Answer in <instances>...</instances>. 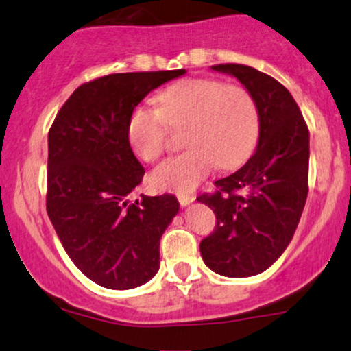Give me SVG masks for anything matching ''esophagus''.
Here are the masks:
<instances>
[{
	"mask_svg": "<svg viewBox=\"0 0 351 351\" xmlns=\"http://www.w3.org/2000/svg\"><path fill=\"white\" fill-rule=\"evenodd\" d=\"M177 199H179V204L182 205V207H187V205H191L192 202L195 200V195H193V193H179Z\"/></svg>",
	"mask_w": 351,
	"mask_h": 351,
	"instance_id": "1",
	"label": "esophagus"
}]
</instances>
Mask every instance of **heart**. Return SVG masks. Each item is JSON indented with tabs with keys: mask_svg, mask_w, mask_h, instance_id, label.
Instances as JSON below:
<instances>
[{
	"mask_svg": "<svg viewBox=\"0 0 351 351\" xmlns=\"http://www.w3.org/2000/svg\"><path fill=\"white\" fill-rule=\"evenodd\" d=\"M158 108L134 106L128 118V141L139 159L152 162L166 151L169 126L182 128L187 149L151 172L156 191L192 192L217 166H243L253 154L261 117L253 93L218 78H182L156 97Z\"/></svg>",
	"mask_w": 351,
	"mask_h": 351,
	"instance_id": "b5f03b06",
	"label": "heart"
}]
</instances>
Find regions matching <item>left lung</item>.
<instances>
[{
  "mask_svg": "<svg viewBox=\"0 0 351 351\" xmlns=\"http://www.w3.org/2000/svg\"><path fill=\"white\" fill-rule=\"evenodd\" d=\"M212 70L237 77L253 93L261 131L248 162L217 180V192L197 199L217 217L200 254L217 274L250 278L281 256L299 225L308 192V128L289 90L276 78L241 64Z\"/></svg>",
  "mask_w": 351,
  "mask_h": 351,
  "instance_id": "8db88e82",
  "label": "left lung"
}]
</instances>
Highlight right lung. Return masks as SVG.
Wrapping results in <instances>:
<instances>
[{
	"label": "right lung",
	"mask_w": 351,
	"mask_h": 351,
	"mask_svg": "<svg viewBox=\"0 0 351 351\" xmlns=\"http://www.w3.org/2000/svg\"><path fill=\"white\" fill-rule=\"evenodd\" d=\"M184 73H111L86 82L49 130L47 215L73 265L106 289H133L159 271L160 237L179 202L164 193L131 204L144 167L126 126L147 93Z\"/></svg>",
	"instance_id": "add662e5"
}]
</instances>
